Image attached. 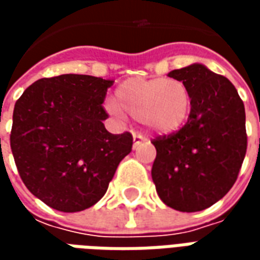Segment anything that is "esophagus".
Listing matches in <instances>:
<instances>
[{
  "label": "esophagus",
  "mask_w": 260,
  "mask_h": 260,
  "mask_svg": "<svg viewBox=\"0 0 260 260\" xmlns=\"http://www.w3.org/2000/svg\"><path fill=\"white\" fill-rule=\"evenodd\" d=\"M146 141V138L143 135H141V134H134V149H136V147L141 145L142 142Z\"/></svg>",
  "instance_id": "obj_1"
}]
</instances>
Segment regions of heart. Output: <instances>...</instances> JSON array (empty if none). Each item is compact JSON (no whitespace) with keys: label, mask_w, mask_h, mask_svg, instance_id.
<instances>
[{"label":"heart","mask_w":260,"mask_h":260,"mask_svg":"<svg viewBox=\"0 0 260 260\" xmlns=\"http://www.w3.org/2000/svg\"><path fill=\"white\" fill-rule=\"evenodd\" d=\"M115 97L106 103L108 114L125 119L128 113L160 135L180 131L191 115V90L175 78H131L118 85Z\"/></svg>","instance_id":"b5f03b06"}]
</instances>
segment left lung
Listing matches in <instances>:
<instances>
[{"label": "left lung", "mask_w": 260, "mask_h": 260, "mask_svg": "<svg viewBox=\"0 0 260 260\" xmlns=\"http://www.w3.org/2000/svg\"><path fill=\"white\" fill-rule=\"evenodd\" d=\"M185 82L191 115L178 132L152 142V178L160 199L180 212H201L234 185L246 153L245 107L234 85L202 64L169 74Z\"/></svg>", "instance_id": "obj_1"}]
</instances>
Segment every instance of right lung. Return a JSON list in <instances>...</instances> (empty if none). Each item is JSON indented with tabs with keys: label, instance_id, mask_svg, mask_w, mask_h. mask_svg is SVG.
Segmentation results:
<instances>
[{
	"label": "right lung",
	"instance_id": "add662e5",
	"mask_svg": "<svg viewBox=\"0 0 260 260\" xmlns=\"http://www.w3.org/2000/svg\"><path fill=\"white\" fill-rule=\"evenodd\" d=\"M114 80L65 74L30 85L14 108L11 149L26 188L55 210L75 213L107 192L132 135L110 134L103 121Z\"/></svg>",
	"mask_w": 260,
	"mask_h": 260
}]
</instances>
